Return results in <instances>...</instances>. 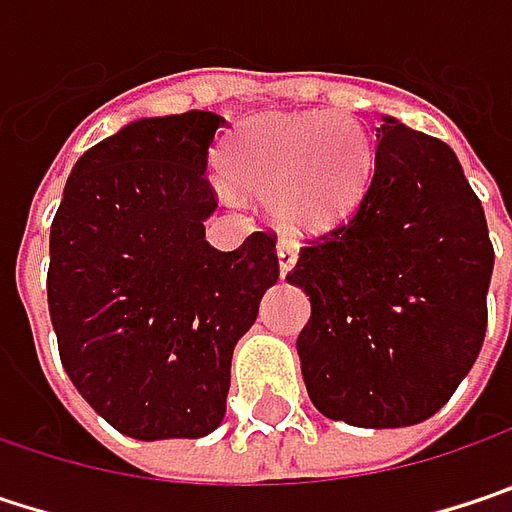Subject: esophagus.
<instances>
[{"label": "esophagus", "instance_id": "obj_1", "mask_svg": "<svg viewBox=\"0 0 512 512\" xmlns=\"http://www.w3.org/2000/svg\"><path fill=\"white\" fill-rule=\"evenodd\" d=\"M297 253H300V247L291 241V238H279V244H276V259H279V274H288L294 265H297Z\"/></svg>", "mask_w": 512, "mask_h": 512}]
</instances>
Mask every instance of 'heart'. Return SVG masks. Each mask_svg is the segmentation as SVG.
Listing matches in <instances>:
<instances>
[{
  "label": "heart",
  "instance_id": "b5f03b06",
  "mask_svg": "<svg viewBox=\"0 0 512 512\" xmlns=\"http://www.w3.org/2000/svg\"><path fill=\"white\" fill-rule=\"evenodd\" d=\"M224 163L247 195L274 203L294 233H323L361 203L376 148L352 119L329 113L259 119L230 142Z\"/></svg>",
  "mask_w": 512,
  "mask_h": 512
}]
</instances>
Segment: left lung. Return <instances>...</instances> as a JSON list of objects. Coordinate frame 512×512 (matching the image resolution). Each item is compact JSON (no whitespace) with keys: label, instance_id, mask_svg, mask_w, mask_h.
<instances>
[{"label":"left lung","instance_id":"obj_1","mask_svg":"<svg viewBox=\"0 0 512 512\" xmlns=\"http://www.w3.org/2000/svg\"><path fill=\"white\" fill-rule=\"evenodd\" d=\"M493 262L455 151L384 119L361 203L285 276L311 303L297 352L314 408L361 428L437 414L484 344Z\"/></svg>","mask_w":512,"mask_h":512}]
</instances>
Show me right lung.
Listing matches in <instances>:
<instances>
[{
    "instance_id": "add662e5",
    "label": "right lung",
    "mask_w": 512,
    "mask_h": 512,
    "mask_svg": "<svg viewBox=\"0 0 512 512\" xmlns=\"http://www.w3.org/2000/svg\"><path fill=\"white\" fill-rule=\"evenodd\" d=\"M206 110L130 122L75 163L49 236L63 370L116 431L203 437L227 411L230 361L279 279L271 230L215 250Z\"/></svg>"
}]
</instances>
